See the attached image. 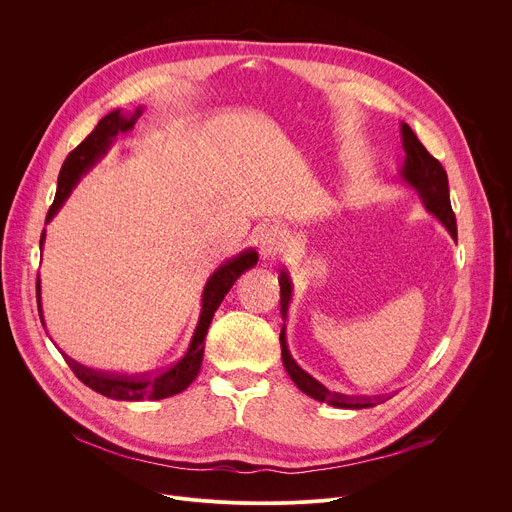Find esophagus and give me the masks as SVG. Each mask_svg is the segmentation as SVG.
Returning <instances> with one entry per match:
<instances>
[{
    "label": "esophagus",
    "instance_id": "esophagus-1",
    "mask_svg": "<svg viewBox=\"0 0 512 512\" xmlns=\"http://www.w3.org/2000/svg\"><path fill=\"white\" fill-rule=\"evenodd\" d=\"M289 249V237L279 227L267 229L259 239V251L263 259H277Z\"/></svg>",
    "mask_w": 512,
    "mask_h": 512
}]
</instances>
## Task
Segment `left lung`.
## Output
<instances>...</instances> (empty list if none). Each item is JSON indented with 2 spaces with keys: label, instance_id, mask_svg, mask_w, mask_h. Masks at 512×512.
I'll list each match as a JSON object with an SVG mask.
<instances>
[{
  "label": "left lung",
  "instance_id": "obj_1",
  "mask_svg": "<svg viewBox=\"0 0 512 512\" xmlns=\"http://www.w3.org/2000/svg\"><path fill=\"white\" fill-rule=\"evenodd\" d=\"M401 143L405 150V162L401 166V180L413 188L419 196V200L423 202L425 210L431 212L437 221H440L448 233L452 235L454 241H458V231H456V214L452 210L450 204V188H448V174L442 168V164L437 162L425 148L423 143L417 139V135L413 133V129L401 121ZM279 289H281V318H283V326H281V334H279V342H281V358H283V367L289 375V379L296 383V387L306 393L308 397L320 401V403H328L332 407H340V409H367V407H375L379 403H383L381 399H354V397H346L340 393H330L322 383H318L314 377H310L304 369H300V364L291 356L289 348H287V340H285V320H287V310L291 304V277L287 273V269H279Z\"/></svg>",
  "mask_w": 512,
  "mask_h": 512
}]
</instances>
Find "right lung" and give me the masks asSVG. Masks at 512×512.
Returning <instances> with one entry per match:
<instances>
[{"instance_id":"right-lung-1","label":"right lung","mask_w":512,"mask_h":512,"mask_svg":"<svg viewBox=\"0 0 512 512\" xmlns=\"http://www.w3.org/2000/svg\"><path fill=\"white\" fill-rule=\"evenodd\" d=\"M143 107H137L133 113H123L121 109H115L107 113L95 129L72 150L58 174V186H56V196L54 202L46 214V223H50L54 214L60 210L64 200L70 196L72 188L79 184V180L109 152L113 141L121 135L133 129L135 121L141 117ZM46 241V229L40 237V249ZM259 261V253L253 249H245L243 253L235 255L233 259L225 261L221 267H218L204 283L202 289V306H200V316L198 324L194 328V334L190 338L186 354L172 364L170 369L158 373V375H139V377H127V375H109L103 371H95L89 367H83L81 362L72 360L68 354L62 352L64 360L68 362V367L72 369L89 389L117 401H160L172 395L182 393L184 389L190 387V383L198 377L200 364H202V354H204V338L208 332V326L212 322L214 312L218 306L223 304L225 296L229 294V289L233 283L251 267H255ZM36 298H38V312L40 320L44 326V316H42V296H40V277L36 283Z\"/></svg>"}]
</instances>
